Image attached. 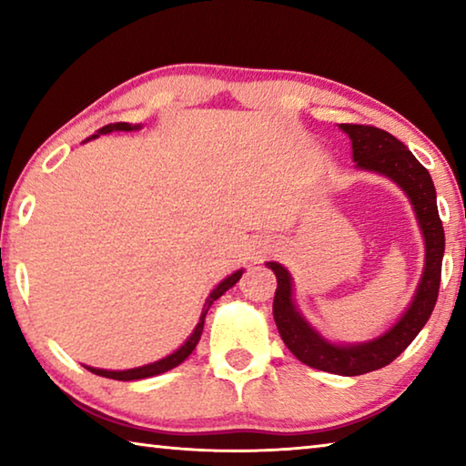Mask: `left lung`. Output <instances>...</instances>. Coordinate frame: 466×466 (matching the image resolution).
<instances>
[{
	"label": "left lung",
	"mask_w": 466,
	"mask_h": 466,
	"mask_svg": "<svg viewBox=\"0 0 466 466\" xmlns=\"http://www.w3.org/2000/svg\"><path fill=\"white\" fill-rule=\"evenodd\" d=\"M339 129L351 139V157L358 170L376 172V175L390 178L411 201L425 244L423 271L411 302L397 322H392V327L370 341L335 343L322 337L298 310L294 279L286 267L275 261H267L265 267H269L278 278L273 319L288 350L306 366L322 370V372L360 376L389 366L394 358H399L431 317L441 278L444 228H441V219L438 216L436 187H433L430 172L409 152L403 141L390 136L389 131L370 127V125L341 123Z\"/></svg>",
	"instance_id": "obj_1"
}]
</instances>
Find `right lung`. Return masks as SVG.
Segmentation results:
<instances>
[{
    "label": "right lung",
    "mask_w": 466,
    "mask_h": 466,
    "mask_svg": "<svg viewBox=\"0 0 466 466\" xmlns=\"http://www.w3.org/2000/svg\"><path fill=\"white\" fill-rule=\"evenodd\" d=\"M141 127H144V125H141V123H136V125H133V123H110V125H105V127H100L96 133H94V136H90L88 139H84V141L96 139V137L106 136V133H113V131H127V133L129 131H139ZM242 273H244V269L234 271L232 275H228L226 279L219 281L218 286L209 291V296H208V299H205V304H203L199 322H197V327L193 329V333L187 337V341L180 345L178 350L168 353L167 358L152 361V364L139 366V368H129V370H102V368H92V366H84V368L90 370L92 374H98V376H105V378H113V380L129 382V380H141V378H152V376H157V374H164V372H168V370L177 368L178 364H183V361L193 353L197 343H199L201 333H203V325H205V317H208V310L211 309V304H214L219 296H224L226 291L230 289L232 286H236V281L242 278Z\"/></svg>",
    "instance_id": "add662e5"
}]
</instances>
